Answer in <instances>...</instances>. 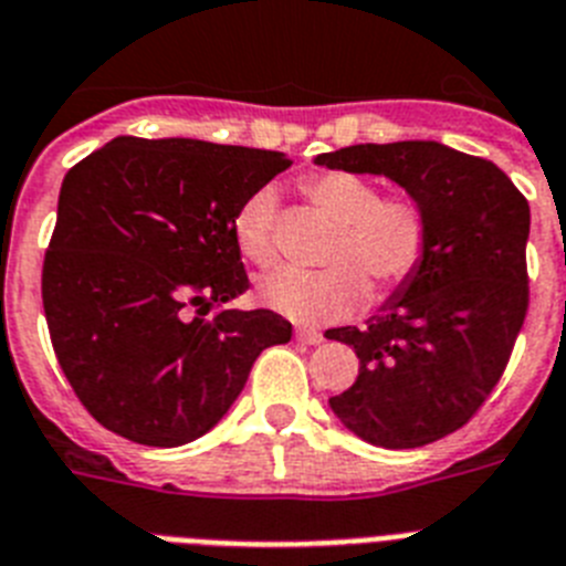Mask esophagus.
<instances>
[{"instance_id": "esophagus-1", "label": "esophagus", "mask_w": 566, "mask_h": 566, "mask_svg": "<svg viewBox=\"0 0 566 566\" xmlns=\"http://www.w3.org/2000/svg\"><path fill=\"white\" fill-rule=\"evenodd\" d=\"M296 339L298 343H305V346H319V343H323V334H319V331H314V328H298L296 331Z\"/></svg>"}]
</instances>
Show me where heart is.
<instances>
[{
  "label": "heart",
  "mask_w": 566,
  "mask_h": 566,
  "mask_svg": "<svg viewBox=\"0 0 566 566\" xmlns=\"http://www.w3.org/2000/svg\"><path fill=\"white\" fill-rule=\"evenodd\" d=\"M305 195L339 227L325 252L331 268H279L261 282V298L275 314L298 325H331L360 311L369 283L398 291L421 270L430 250V218L407 191L380 195L369 177L352 171H316L302 182ZM275 195L252 191L232 218L238 250L252 264H270Z\"/></svg>",
  "instance_id": "heart-1"
}]
</instances>
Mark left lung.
<instances>
[{"label":"left lung","mask_w":566,"mask_h":566,"mask_svg":"<svg viewBox=\"0 0 566 566\" xmlns=\"http://www.w3.org/2000/svg\"><path fill=\"white\" fill-rule=\"evenodd\" d=\"M316 165L384 174L424 206L430 250L366 328L325 337L360 369L334 416L378 448H421L459 430L506 371L530 307V203L497 165L439 142L352 145Z\"/></svg>","instance_id":"1"}]
</instances>
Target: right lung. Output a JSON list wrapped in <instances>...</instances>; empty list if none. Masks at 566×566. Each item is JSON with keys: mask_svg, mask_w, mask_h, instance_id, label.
<instances>
[{"mask_svg": "<svg viewBox=\"0 0 566 566\" xmlns=\"http://www.w3.org/2000/svg\"><path fill=\"white\" fill-rule=\"evenodd\" d=\"M291 159L200 139L118 136L69 168L43 261L54 355L90 416L148 448L195 442L255 357L293 334L250 287L232 218Z\"/></svg>", "mask_w": 566, "mask_h": 566, "instance_id": "right-lung-1", "label": "right lung"}]
</instances>
